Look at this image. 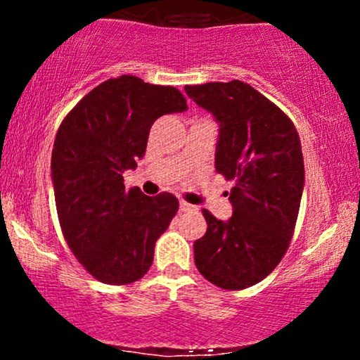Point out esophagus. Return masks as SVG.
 <instances>
[{
	"label": "esophagus",
	"instance_id": "esophagus-1",
	"mask_svg": "<svg viewBox=\"0 0 360 360\" xmlns=\"http://www.w3.org/2000/svg\"><path fill=\"white\" fill-rule=\"evenodd\" d=\"M179 210H181V212H193L194 206L189 205V203H186V201H181V203H179Z\"/></svg>",
	"mask_w": 360,
	"mask_h": 360
}]
</instances>
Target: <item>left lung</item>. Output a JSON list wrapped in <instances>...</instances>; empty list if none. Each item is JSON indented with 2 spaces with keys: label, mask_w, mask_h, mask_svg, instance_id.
<instances>
[{
  "label": "left lung",
  "mask_w": 360,
  "mask_h": 360,
  "mask_svg": "<svg viewBox=\"0 0 360 360\" xmlns=\"http://www.w3.org/2000/svg\"><path fill=\"white\" fill-rule=\"evenodd\" d=\"M220 125L214 167L233 181L230 220L203 210L208 230L194 262L214 286L237 291L269 276L286 254L304 186L300 135L283 110L247 82L186 86Z\"/></svg>",
  "instance_id": "left-lung-1"
}]
</instances>
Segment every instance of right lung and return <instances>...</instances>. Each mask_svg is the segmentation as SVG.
Masks as SVG:
<instances>
[{"label":"right lung","instance_id":"obj_1","mask_svg":"<svg viewBox=\"0 0 360 360\" xmlns=\"http://www.w3.org/2000/svg\"><path fill=\"white\" fill-rule=\"evenodd\" d=\"M186 108L172 86L120 76L89 91L62 120L52 150L57 217L69 249L94 279L122 286L150 269L179 201L171 193L125 189L123 172L146 154L155 120Z\"/></svg>","mask_w":360,"mask_h":360}]
</instances>
